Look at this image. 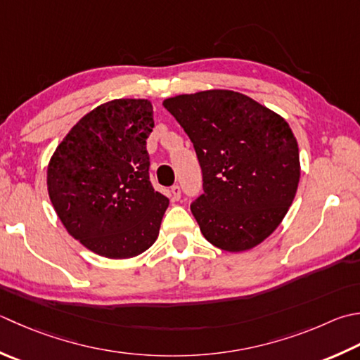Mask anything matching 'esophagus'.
Masks as SVG:
<instances>
[{"mask_svg":"<svg viewBox=\"0 0 360 360\" xmlns=\"http://www.w3.org/2000/svg\"><path fill=\"white\" fill-rule=\"evenodd\" d=\"M170 196H172V200H174V201H179L181 200V188H179V186H173L172 187Z\"/></svg>","mask_w":360,"mask_h":360,"instance_id":"34e87169","label":"esophagus"}]
</instances>
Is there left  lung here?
<instances>
[{"mask_svg": "<svg viewBox=\"0 0 360 360\" xmlns=\"http://www.w3.org/2000/svg\"><path fill=\"white\" fill-rule=\"evenodd\" d=\"M192 140L204 193L190 210L204 238L229 252L252 250L284 220L298 190L300 150L276 112L234 90L167 98Z\"/></svg>", "mask_w": 360, "mask_h": 360, "instance_id": "1", "label": "left lung"}]
</instances>
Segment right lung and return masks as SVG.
Instances as JSON below:
<instances>
[{
	"label": "right lung",
	"instance_id": "obj_1",
	"mask_svg": "<svg viewBox=\"0 0 360 360\" xmlns=\"http://www.w3.org/2000/svg\"><path fill=\"white\" fill-rule=\"evenodd\" d=\"M153 128L150 100H112L84 115L49 159L46 186L56 214L98 256L136 257L159 236L170 201L148 174Z\"/></svg>",
	"mask_w": 360,
	"mask_h": 360
}]
</instances>
